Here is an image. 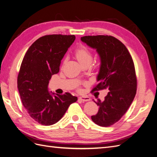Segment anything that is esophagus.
Masks as SVG:
<instances>
[{
    "label": "esophagus",
    "instance_id": "34e87169",
    "mask_svg": "<svg viewBox=\"0 0 157 157\" xmlns=\"http://www.w3.org/2000/svg\"><path fill=\"white\" fill-rule=\"evenodd\" d=\"M79 100H80L81 101H88L90 100V98L88 97H86V96H82V97H79L78 98Z\"/></svg>",
    "mask_w": 157,
    "mask_h": 157
}]
</instances>
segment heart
<instances>
[{
    "label": "heart",
    "mask_w": 157,
    "mask_h": 157,
    "mask_svg": "<svg viewBox=\"0 0 157 157\" xmlns=\"http://www.w3.org/2000/svg\"><path fill=\"white\" fill-rule=\"evenodd\" d=\"M75 56L80 63L84 65L85 63H90L92 59V54L87 47L84 45H80L75 51ZM65 60L63 61V63Z\"/></svg>",
    "instance_id": "obj_1"
}]
</instances>
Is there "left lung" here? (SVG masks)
Masks as SVG:
<instances>
[{
  "mask_svg": "<svg viewBox=\"0 0 157 157\" xmlns=\"http://www.w3.org/2000/svg\"><path fill=\"white\" fill-rule=\"evenodd\" d=\"M81 40L96 49L101 60L98 84L92 92L108 89L105 100L98 99L99 110L91 117L96 124L108 127L119 121L130 107L136 94L137 78L134 61L126 47L115 37L84 36Z\"/></svg>",
  "mask_w": 157,
  "mask_h": 157,
  "instance_id": "left-lung-1",
  "label": "left lung"
}]
</instances>
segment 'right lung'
Masks as SVG:
<instances>
[{"label": "right lung", "instance_id": "obj_1", "mask_svg": "<svg viewBox=\"0 0 157 157\" xmlns=\"http://www.w3.org/2000/svg\"><path fill=\"white\" fill-rule=\"evenodd\" d=\"M75 40V35L43 36L33 42L23 59L17 76L19 93L30 117L42 125L58 122L77 100L68 92L51 94L48 88L52 76L59 72L61 60Z\"/></svg>", "mask_w": 157, "mask_h": 157}]
</instances>
